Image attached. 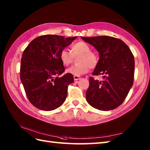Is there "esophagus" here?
<instances>
[{
	"instance_id": "obj_1",
	"label": "esophagus",
	"mask_w": 150,
	"mask_h": 150,
	"mask_svg": "<svg viewBox=\"0 0 150 150\" xmlns=\"http://www.w3.org/2000/svg\"><path fill=\"white\" fill-rule=\"evenodd\" d=\"M73 78H74V80L75 81H78V80H80L81 79V77L80 76H77V75H74L73 76Z\"/></svg>"
}]
</instances>
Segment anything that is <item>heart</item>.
<instances>
[{
  "label": "heart",
  "instance_id": "heart-1",
  "mask_svg": "<svg viewBox=\"0 0 150 150\" xmlns=\"http://www.w3.org/2000/svg\"><path fill=\"white\" fill-rule=\"evenodd\" d=\"M80 55L78 59V64L73 65L66 69V72L73 75H82L89 71L90 68L97 66L98 57L96 53L91 51V47L84 42L73 44L71 46V53L67 49H63L60 52L59 57L64 65L68 66L73 61L74 57Z\"/></svg>",
  "mask_w": 150,
  "mask_h": 150
}]
</instances>
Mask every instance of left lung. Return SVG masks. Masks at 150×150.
<instances>
[{
    "mask_svg": "<svg viewBox=\"0 0 150 150\" xmlns=\"http://www.w3.org/2000/svg\"><path fill=\"white\" fill-rule=\"evenodd\" d=\"M99 53V61L92 75H103L102 81L90 78L86 93L88 103L102 111L115 109L125 100L133 84L134 57L122 40L113 37H81Z\"/></svg>",
    "mask_w": 150,
    "mask_h": 150,
    "instance_id": "left-lung-1",
    "label": "left lung"
}]
</instances>
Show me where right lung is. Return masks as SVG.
<instances>
[{
    "instance_id": "1",
    "label": "right lung",
    "mask_w": 150,
    "mask_h": 150,
    "mask_svg": "<svg viewBox=\"0 0 150 150\" xmlns=\"http://www.w3.org/2000/svg\"><path fill=\"white\" fill-rule=\"evenodd\" d=\"M76 38L41 35L33 39L24 50L20 77L28 100L35 107L51 111L65 101L68 86L74 79L69 73L62 74L65 68L59 55Z\"/></svg>"
}]
</instances>
